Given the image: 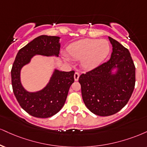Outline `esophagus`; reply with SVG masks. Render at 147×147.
Listing matches in <instances>:
<instances>
[{
  "label": "esophagus",
  "instance_id": "esophagus-1",
  "mask_svg": "<svg viewBox=\"0 0 147 147\" xmlns=\"http://www.w3.org/2000/svg\"><path fill=\"white\" fill-rule=\"evenodd\" d=\"M79 72H76L75 73V75H74V79H75V81H78L79 79Z\"/></svg>",
  "mask_w": 147,
  "mask_h": 147
}]
</instances>
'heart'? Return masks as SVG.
<instances>
[{"label":"heart","instance_id":"heart-1","mask_svg":"<svg viewBox=\"0 0 147 147\" xmlns=\"http://www.w3.org/2000/svg\"><path fill=\"white\" fill-rule=\"evenodd\" d=\"M110 47L105 40L85 39L70 45L67 49L66 59L80 60L85 68H92L97 66L108 55Z\"/></svg>","mask_w":147,"mask_h":147}]
</instances>
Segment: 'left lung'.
Masks as SVG:
<instances>
[{
  "mask_svg": "<svg viewBox=\"0 0 147 147\" xmlns=\"http://www.w3.org/2000/svg\"><path fill=\"white\" fill-rule=\"evenodd\" d=\"M109 40L113 47L109 61L81 74L79 78L85 105L100 116H111L123 109L136 83V67L129 51L110 37ZM116 65L119 71L112 76L110 70Z\"/></svg>",
  "mask_w": 147,
  "mask_h": 147,
  "instance_id": "1",
  "label": "left lung"
}]
</instances>
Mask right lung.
Segmentation results:
<instances>
[{
    "instance_id": "add662e5",
    "label": "right lung",
    "mask_w": 147,
    "mask_h": 147,
    "mask_svg": "<svg viewBox=\"0 0 147 147\" xmlns=\"http://www.w3.org/2000/svg\"><path fill=\"white\" fill-rule=\"evenodd\" d=\"M59 37L40 35L20 49L11 70L13 92L21 107L37 118H49L56 114L66 102L69 88L74 82L75 71L55 70L49 84L38 92H28L20 80L22 67L34 55L49 56L59 53Z\"/></svg>"
}]
</instances>
